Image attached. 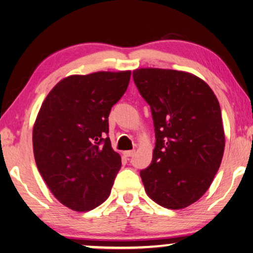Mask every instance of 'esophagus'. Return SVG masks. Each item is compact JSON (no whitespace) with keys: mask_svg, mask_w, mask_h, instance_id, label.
Returning a JSON list of instances; mask_svg holds the SVG:
<instances>
[{"mask_svg":"<svg viewBox=\"0 0 253 253\" xmlns=\"http://www.w3.org/2000/svg\"><path fill=\"white\" fill-rule=\"evenodd\" d=\"M135 154V150H128V151H124V155L126 156V157H131V156H134Z\"/></svg>","mask_w":253,"mask_h":253,"instance_id":"obj_1","label":"esophagus"}]
</instances>
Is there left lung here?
<instances>
[{"label":"left lung","mask_w":253,"mask_h":253,"mask_svg":"<svg viewBox=\"0 0 253 253\" xmlns=\"http://www.w3.org/2000/svg\"><path fill=\"white\" fill-rule=\"evenodd\" d=\"M133 79L155 126L152 162L140 172L145 193L163 208H187L209 189L222 161L218 99L208 84L182 71L138 69Z\"/></svg>","instance_id":"8db88e82"}]
</instances>
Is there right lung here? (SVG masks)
<instances>
[{
	"label": "right lung",
	"mask_w": 253,
	"mask_h": 253,
	"mask_svg": "<svg viewBox=\"0 0 253 253\" xmlns=\"http://www.w3.org/2000/svg\"><path fill=\"white\" fill-rule=\"evenodd\" d=\"M130 71L71 76L42 103L33 128L38 169L52 195L86 212L110 196L122 158L109 136V115L123 97Z\"/></svg>",
	"instance_id": "1"
}]
</instances>
